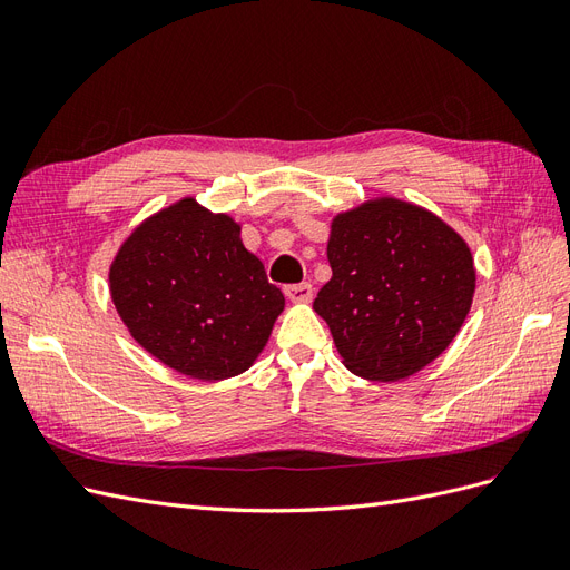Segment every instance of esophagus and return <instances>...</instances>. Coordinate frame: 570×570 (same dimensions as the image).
I'll return each mask as SVG.
<instances>
[{
	"mask_svg": "<svg viewBox=\"0 0 570 570\" xmlns=\"http://www.w3.org/2000/svg\"><path fill=\"white\" fill-rule=\"evenodd\" d=\"M285 295H287L289 302L306 304V302H312V297H314V287H312V283L289 285V287H285Z\"/></svg>",
	"mask_w": 570,
	"mask_h": 570,
	"instance_id": "obj_1",
	"label": "esophagus"
}]
</instances>
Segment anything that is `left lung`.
Wrapping results in <instances>:
<instances>
[{
	"label": "left lung",
	"mask_w": 570,
	"mask_h": 570,
	"mask_svg": "<svg viewBox=\"0 0 570 570\" xmlns=\"http://www.w3.org/2000/svg\"><path fill=\"white\" fill-rule=\"evenodd\" d=\"M333 278L314 302L342 364L396 383L450 347L471 312L475 264L465 239L425 206L381 195L337 212L327 235Z\"/></svg>",
	"instance_id": "8db88e82"
}]
</instances>
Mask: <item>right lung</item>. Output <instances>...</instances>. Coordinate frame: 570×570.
<instances>
[{"mask_svg":"<svg viewBox=\"0 0 570 570\" xmlns=\"http://www.w3.org/2000/svg\"><path fill=\"white\" fill-rule=\"evenodd\" d=\"M239 233L230 214L183 197L118 247L111 302L132 340L170 371L226 381L264 352L285 297Z\"/></svg>","mask_w":570,"mask_h":570,"instance_id":"add662e5","label":"right lung"}]
</instances>
